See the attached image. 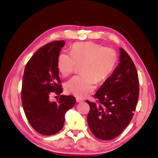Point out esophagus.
<instances>
[{
  "instance_id": "1",
  "label": "esophagus",
  "mask_w": 158,
  "mask_h": 158,
  "mask_svg": "<svg viewBox=\"0 0 158 158\" xmlns=\"http://www.w3.org/2000/svg\"><path fill=\"white\" fill-rule=\"evenodd\" d=\"M76 102H77V103H80V102H82L84 101V100H83L82 99L79 98H76Z\"/></svg>"
}]
</instances>
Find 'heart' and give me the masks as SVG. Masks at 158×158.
I'll return each instance as SVG.
<instances>
[{"label": "heart", "mask_w": 158, "mask_h": 158, "mask_svg": "<svg viewBox=\"0 0 158 158\" xmlns=\"http://www.w3.org/2000/svg\"><path fill=\"white\" fill-rule=\"evenodd\" d=\"M70 54L59 55V67L62 74L68 76L73 73L76 63H83L82 74L74 76L65 85L69 93L78 98L86 97L94 91L98 80L106 81L118 62L115 51L93 42L76 43L71 46Z\"/></svg>", "instance_id": "b5f03b06"}]
</instances>
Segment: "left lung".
<instances>
[{"instance_id":"8db88e82","label":"left lung","mask_w":158,"mask_h":158,"mask_svg":"<svg viewBox=\"0 0 158 158\" xmlns=\"http://www.w3.org/2000/svg\"><path fill=\"white\" fill-rule=\"evenodd\" d=\"M120 49L119 63L94 97L98 103L90 102L87 117L94 135L103 140H112L131 122L139 95L137 70L127 52Z\"/></svg>"}]
</instances>
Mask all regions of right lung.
Returning <instances> with one entry per match:
<instances>
[{
	"mask_svg": "<svg viewBox=\"0 0 158 158\" xmlns=\"http://www.w3.org/2000/svg\"><path fill=\"white\" fill-rule=\"evenodd\" d=\"M64 41L49 43L38 49L27 62L23 76L22 103L28 122L41 135L51 136L63 127L66 111L76 103L73 95L63 92L59 76V56ZM60 97L51 102L49 95Z\"/></svg>",
	"mask_w": 158,
	"mask_h": 158,
	"instance_id": "1",
	"label": "right lung"
}]
</instances>
